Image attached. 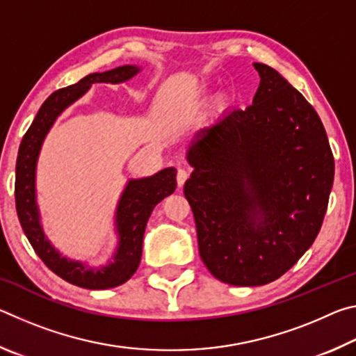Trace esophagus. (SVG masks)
Masks as SVG:
<instances>
[{
    "label": "esophagus",
    "mask_w": 356,
    "mask_h": 356,
    "mask_svg": "<svg viewBox=\"0 0 356 356\" xmlns=\"http://www.w3.org/2000/svg\"><path fill=\"white\" fill-rule=\"evenodd\" d=\"M186 179H188V172L182 170V168H179V170H177V185L182 186Z\"/></svg>",
    "instance_id": "esophagus-1"
}]
</instances>
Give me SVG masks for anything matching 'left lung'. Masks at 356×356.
I'll use <instances>...</instances> for the list:
<instances>
[{
  "instance_id": "obj_1",
  "label": "left lung",
  "mask_w": 356,
  "mask_h": 356,
  "mask_svg": "<svg viewBox=\"0 0 356 356\" xmlns=\"http://www.w3.org/2000/svg\"><path fill=\"white\" fill-rule=\"evenodd\" d=\"M252 104L197 131L184 193L200 256L231 286L268 284L314 243L334 179L327 131L314 108L267 64Z\"/></svg>"
}]
</instances>
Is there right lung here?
Masks as SVG:
<instances>
[{"label":"right lung","mask_w":356,"mask_h":356,"mask_svg":"<svg viewBox=\"0 0 356 356\" xmlns=\"http://www.w3.org/2000/svg\"><path fill=\"white\" fill-rule=\"evenodd\" d=\"M140 69L122 65L102 74H91L72 86L58 89L42 104L31 127L23 136L15 166V207L23 232L44 264L53 273L70 284L83 289H111L124 284L136 272L141 261L143 237L154 207L176 190V170L166 168L150 177L131 179L120 196L116 210L119 246L105 267L91 268L81 262L63 257L40 226L35 204V165L48 130L65 108L74 104L94 83H122L135 76Z\"/></svg>","instance_id":"add662e5"}]
</instances>
